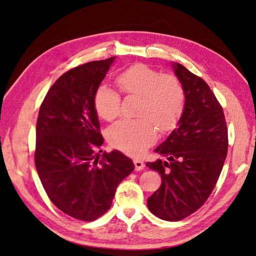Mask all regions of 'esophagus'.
I'll return each mask as SVG.
<instances>
[{"mask_svg": "<svg viewBox=\"0 0 256 256\" xmlns=\"http://www.w3.org/2000/svg\"><path fill=\"white\" fill-rule=\"evenodd\" d=\"M134 166H136V170H144L146 165H144V163H143L142 160H138V158H136V160H134Z\"/></svg>", "mask_w": 256, "mask_h": 256, "instance_id": "1", "label": "esophagus"}]
</instances>
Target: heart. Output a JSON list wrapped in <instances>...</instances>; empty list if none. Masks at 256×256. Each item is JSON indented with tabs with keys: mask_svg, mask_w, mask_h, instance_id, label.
<instances>
[{
	"mask_svg": "<svg viewBox=\"0 0 256 256\" xmlns=\"http://www.w3.org/2000/svg\"><path fill=\"white\" fill-rule=\"evenodd\" d=\"M127 96H140L136 120H122L108 130V140L120 151L138 155L156 140V128L167 132L176 126L184 108V89L172 74H160L148 65H134L117 77ZM98 116L113 120L120 113V96L108 86H98L94 96Z\"/></svg>",
	"mask_w": 256,
	"mask_h": 256,
	"instance_id": "b5f03b06",
	"label": "heart"
}]
</instances>
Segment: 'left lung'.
I'll return each instance as SVG.
<instances>
[{"instance_id":"left-lung-1","label":"left lung","mask_w":256,"mask_h":256,"mask_svg":"<svg viewBox=\"0 0 256 256\" xmlns=\"http://www.w3.org/2000/svg\"><path fill=\"white\" fill-rule=\"evenodd\" d=\"M184 89L178 127L154 150L165 158L146 164L162 178L148 208L160 220H182L208 200L227 156L228 132L224 112L205 81L179 63H170Z\"/></svg>"}]
</instances>
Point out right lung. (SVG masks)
I'll use <instances>...</instances> for the list:
<instances>
[{
    "instance_id": "right-lung-1",
    "label": "right lung",
    "mask_w": 256,
    "mask_h": 256,
    "mask_svg": "<svg viewBox=\"0 0 256 256\" xmlns=\"http://www.w3.org/2000/svg\"><path fill=\"white\" fill-rule=\"evenodd\" d=\"M114 60L90 62L60 76L36 122L34 160L43 188L56 208L84 222L106 213L117 186L134 170L118 150L94 154L104 142L94 96Z\"/></svg>"
}]
</instances>
